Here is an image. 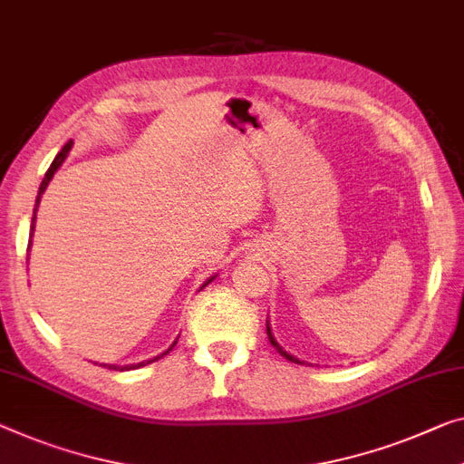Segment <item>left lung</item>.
<instances>
[{
  "instance_id": "1",
  "label": "left lung",
  "mask_w": 464,
  "mask_h": 464,
  "mask_svg": "<svg viewBox=\"0 0 464 464\" xmlns=\"http://www.w3.org/2000/svg\"><path fill=\"white\" fill-rule=\"evenodd\" d=\"M266 334H268V340H271V343L275 345V348H276V352H279V354H281V356H285V358H287V361H292V362H300V364H302V361H298V358H295V356H292V354H287V352H285V350H283V348H281V345L275 342V337H273V334H271V327H268V323H266Z\"/></svg>"
}]
</instances>
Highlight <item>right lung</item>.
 Masks as SVG:
<instances>
[{
	"instance_id": "1",
	"label": "right lung",
	"mask_w": 464,
	"mask_h": 464,
	"mask_svg": "<svg viewBox=\"0 0 464 464\" xmlns=\"http://www.w3.org/2000/svg\"><path fill=\"white\" fill-rule=\"evenodd\" d=\"M71 148H72V141H68L64 148H62L60 151H58V156L53 158V162H52V166L50 169H47V172H45V177H44V181H41V185H39V193H37V202H34V210H33V220H31V233H33V229H34V218H37V208H39V202H41V196H44V191H45V188L47 185H50V181H52V177H53V172L60 169L62 166V162L66 160V156H68V151H71ZM214 279V276H210L208 281L204 283L202 287H206L208 285V283ZM199 287V289H202ZM177 343V342H175ZM175 343L170 345L169 350L164 352V354H169V352L175 348ZM164 354H160V356H164ZM160 356H156V358H151V361H148V362H137V364H127V366H116V364H100V366H108V369H114V371H130V369H140V366H145V364H150V362H154V361H158V358Z\"/></svg>"
}]
</instances>
